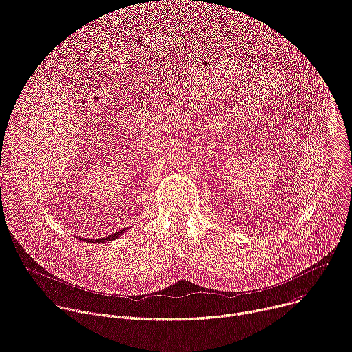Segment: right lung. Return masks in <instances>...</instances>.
<instances>
[{
  "mask_svg": "<svg viewBox=\"0 0 352 352\" xmlns=\"http://www.w3.org/2000/svg\"><path fill=\"white\" fill-rule=\"evenodd\" d=\"M125 231H126V230H121V231H118V232H116V234H113V235H110V236L102 238V239H91V241H89L87 238H82V241H89V242H97V241H102V242H104V241H113V239H116V238L121 236Z\"/></svg>",
  "mask_w": 352,
  "mask_h": 352,
  "instance_id": "1",
  "label": "right lung"
}]
</instances>
